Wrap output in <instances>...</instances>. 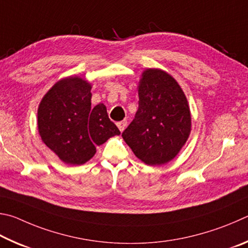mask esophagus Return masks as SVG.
<instances>
[{
    "label": "esophagus",
    "mask_w": 248,
    "mask_h": 248,
    "mask_svg": "<svg viewBox=\"0 0 248 248\" xmlns=\"http://www.w3.org/2000/svg\"><path fill=\"white\" fill-rule=\"evenodd\" d=\"M126 124H127V121L123 120V121H121V122H119V123H117V127H119L121 132H123L125 127H126Z\"/></svg>",
    "instance_id": "esophagus-1"
}]
</instances>
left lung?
I'll return each instance as SVG.
<instances>
[{
	"instance_id": "8db88e82",
	"label": "left lung",
	"mask_w": 248,
	"mask_h": 248,
	"mask_svg": "<svg viewBox=\"0 0 248 248\" xmlns=\"http://www.w3.org/2000/svg\"><path fill=\"white\" fill-rule=\"evenodd\" d=\"M135 119L122 133L138 159L161 166L179 154L190 132V112L183 90L160 69L142 73Z\"/></svg>"
}]
</instances>
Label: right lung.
I'll use <instances>...</instances> for the list:
<instances>
[{
    "label": "right lung",
    "mask_w": 248,
    "mask_h": 248,
    "mask_svg": "<svg viewBox=\"0 0 248 248\" xmlns=\"http://www.w3.org/2000/svg\"><path fill=\"white\" fill-rule=\"evenodd\" d=\"M91 86L79 77L56 82L38 108V128L45 144L66 164H82L95 154V146L120 135L107 108H91Z\"/></svg>",
    "instance_id": "add662e5"
}]
</instances>
